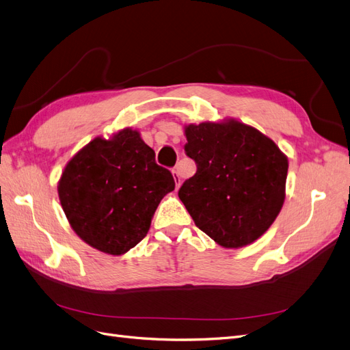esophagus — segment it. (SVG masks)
I'll return each instance as SVG.
<instances>
[{
  "label": "esophagus",
  "instance_id": "1",
  "mask_svg": "<svg viewBox=\"0 0 350 350\" xmlns=\"http://www.w3.org/2000/svg\"><path fill=\"white\" fill-rule=\"evenodd\" d=\"M173 176H174V180H176V189L180 187V176L177 173V170H173Z\"/></svg>",
  "mask_w": 350,
  "mask_h": 350
}]
</instances>
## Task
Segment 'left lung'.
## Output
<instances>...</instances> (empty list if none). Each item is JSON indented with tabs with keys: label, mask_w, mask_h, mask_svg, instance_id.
Returning a JSON list of instances; mask_svg holds the SVG:
<instances>
[{
	"label": "left lung",
	"mask_w": 350,
	"mask_h": 350,
	"mask_svg": "<svg viewBox=\"0 0 350 350\" xmlns=\"http://www.w3.org/2000/svg\"><path fill=\"white\" fill-rule=\"evenodd\" d=\"M198 165L178 198L196 226L224 248L262 237L286 199L288 159L256 128L237 120L185 126Z\"/></svg>",
	"instance_id": "8db88e82"
}]
</instances>
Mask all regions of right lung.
Instances as JSON below:
<instances>
[{"label": "right lung", "mask_w": 350, "mask_h": 350, "mask_svg": "<svg viewBox=\"0 0 350 350\" xmlns=\"http://www.w3.org/2000/svg\"><path fill=\"white\" fill-rule=\"evenodd\" d=\"M174 186L137 129L125 128L77 151L57 193L77 237L100 252L122 255L147 235L155 209Z\"/></svg>", "instance_id": "right-lung-1"}]
</instances>
